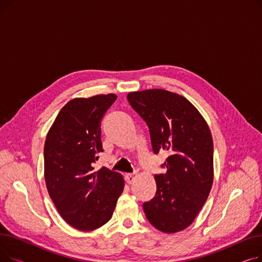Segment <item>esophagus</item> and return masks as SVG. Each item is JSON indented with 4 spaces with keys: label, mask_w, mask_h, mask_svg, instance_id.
Here are the masks:
<instances>
[{
    "label": "esophagus",
    "mask_w": 262,
    "mask_h": 262,
    "mask_svg": "<svg viewBox=\"0 0 262 262\" xmlns=\"http://www.w3.org/2000/svg\"><path fill=\"white\" fill-rule=\"evenodd\" d=\"M136 178V173H128V174H125V180L128 184H132Z\"/></svg>",
    "instance_id": "esophagus-1"
}]
</instances>
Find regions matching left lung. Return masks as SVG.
I'll return each mask as SVG.
<instances>
[{"label": "left lung", "mask_w": 262, "mask_h": 262, "mask_svg": "<svg viewBox=\"0 0 262 262\" xmlns=\"http://www.w3.org/2000/svg\"><path fill=\"white\" fill-rule=\"evenodd\" d=\"M127 101L146 123L153 152L170 156L155 174L157 191L143 203L148 222L162 232L187 228L207 200L213 182V142L207 123L184 96L162 89L130 92Z\"/></svg>", "instance_id": "8db88e82"}]
</instances>
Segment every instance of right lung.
Here are the masks:
<instances>
[{
  "mask_svg": "<svg viewBox=\"0 0 262 262\" xmlns=\"http://www.w3.org/2000/svg\"><path fill=\"white\" fill-rule=\"evenodd\" d=\"M116 100V94H101L68 102L46 139L49 194L64 221L79 230H93L107 223L124 188L120 173L93 168L103 152L101 122Z\"/></svg>",
  "mask_w": 262,
  "mask_h": 262,
  "instance_id": "right-lung-1",
  "label": "right lung"
}]
</instances>
